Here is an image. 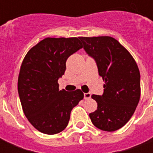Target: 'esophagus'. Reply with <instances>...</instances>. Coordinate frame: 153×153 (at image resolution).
<instances>
[{"mask_svg":"<svg viewBox=\"0 0 153 153\" xmlns=\"http://www.w3.org/2000/svg\"><path fill=\"white\" fill-rule=\"evenodd\" d=\"M83 96H84V99H89L90 97H91V93H84V94H83Z\"/></svg>","mask_w":153,"mask_h":153,"instance_id":"obj_1","label":"esophagus"}]
</instances>
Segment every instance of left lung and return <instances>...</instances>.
<instances>
[{
	"instance_id": "1",
	"label": "left lung",
	"mask_w": 153,
	"mask_h": 153,
	"mask_svg": "<svg viewBox=\"0 0 153 153\" xmlns=\"http://www.w3.org/2000/svg\"><path fill=\"white\" fill-rule=\"evenodd\" d=\"M83 49L95 60L105 84L102 96L93 95L97 109L89 117L97 128L115 131L129 120L140 99V73L131 54L114 38L80 37Z\"/></svg>"
}]
</instances>
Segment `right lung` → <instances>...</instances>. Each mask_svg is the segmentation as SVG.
I'll use <instances>...</instances> for the list:
<instances>
[{
    "instance_id": "1",
    "label": "right lung",
    "mask_w": 153,
    "mask_h": 153,
    "mask_svg": "<svg viewBox=\"0 0 153 153\" xmlns=\"http://www.w3.org/2000/svg\"><path fill=\"white\" fill-rule=\"evenodd\" d=\"M82 47L79 38H47L26 54L19 74V96L25 116L38 131L56 134L64 130L72 109L83 98L80 89L59 90L58 84L68 57Z\"/></svg>"
}]
</instances>
